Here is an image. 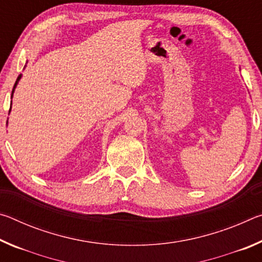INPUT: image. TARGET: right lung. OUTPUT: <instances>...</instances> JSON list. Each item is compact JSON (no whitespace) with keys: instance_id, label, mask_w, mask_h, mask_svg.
Returning a JSON list of instances; mask_svg holds the SVG:
<instances>
[{"instance_id":"right-lung-1","label":"right lung","mask_w":262,"mask_h":262,"mask_svg":"<svg viewBox=\"0 0 262 262\" xmlns=\"http://www.w3.org/2000/svg\"><path fill=\"white\" fill-rule=\"evenodd\" d=\"M20 77H21V75H19L18 77H17V81H16V83H15V85H14V89H12V94H11V98H12V95H14V91H15V89H16V86H17V84H18V82H19V79H20ZM10 111H11V107H10V110H9V113H10Z\"/></svg>"}]
</instances>
